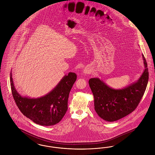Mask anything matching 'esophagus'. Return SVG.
Returning a JSON list of instances; mask_svg holds the SVG:
<instances>
[{
	"label": "esophagus",
	"mask_w": 155,
	"mask_h": 155,
	"mask_svg": "<svg viewBox=\"0 0 155 155\" xmlns=\"http://www.w3.org/2000/svg\"><path fill=\"white\" fill-rule=\"evenodd\" d=\"M84 73H85V74H88L89 73V70H88L87 69H85L84 70Z\"/></svg>",
	"instance_id": "esophagus-1"
}]
</instances>
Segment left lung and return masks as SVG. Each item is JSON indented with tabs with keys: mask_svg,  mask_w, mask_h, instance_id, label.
<instances>
[{
	"mask_svg": "<svg viewBox=\"0 0 155 155\" xmlns=\"http://www.w3.org/2000/svg\"><path fill=\"white\" fill-rule=\"evenodd\" d=\"M145 70L138 80L120 89H113L97 78H91L89 85L94 96L95 110L107 121H114L135 110L147 87L149 72L147 63L142 54Z\"/></svg>",
	"mask_w": 155,
	"mask_h": 155,
	"instance_id": "obj_1",
	"label": "left lung"
}]
</instances>
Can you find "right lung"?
Instances as JSON below:
<instances>
[{
    "mask_svg": "<svg viewBox=\"0 0 155 155\" xmlns=\"http://www.w3.org/2000/svg\"><path fill=\"white\" fill-rule=\"evenodd\" d=\"M76 80V74L70 72L64 75L48 94L39 98L31 99L22 97L17 92L10 73L12 95L18 109L27 118L44 126L54 125L64 117L68 109L69 94Z\"/></svg>",
    "mask_w": 155,
    "mask_h": 155,
    "instance_id": "right-lung-1",
    "label": "right lung"
}]
</instances>
